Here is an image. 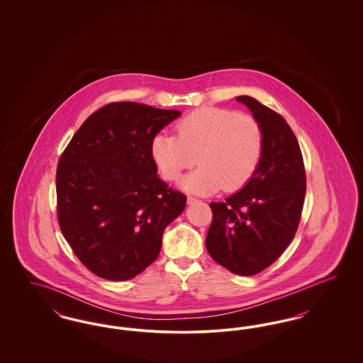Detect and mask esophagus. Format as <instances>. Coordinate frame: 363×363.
I'll list each match as a JSON object with an SVG mask.
<instances>
[{"label": "esophagus", "mask_w": 363, "mask_h": 363, "mask_svg": "<svg viewBox=\"0 0 363 363\" xmlns=\"http://www.w3.org/2000/svg\"><path fill=\"white\" fill-rule=\"evenodd\" d=\"M200 200L199 199H196V197H191V196H188V204L191 206V204H196V203H199Z\"/></svg>", "instance_id": "1"}]
</instances>
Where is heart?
<instances>
[{"instance_id": "heart-1", "label": "heart", "mask_w": 363, "mask_h": 363, "mask_svg": "<svg viewBox=\"0 0 363 363\" xmlns=\"http://www.w3.org/2000/svg\"><path fill=\"white\" fill-rule=\"evenodd\" d=\"M173 135L159 133L151 141V155L167 181H177L197 159L200 167L182 186L193 193L240 190L259 169L264 152L259 122L235 110L200 107L174 125Z\"/></svg>"}]
</instances>
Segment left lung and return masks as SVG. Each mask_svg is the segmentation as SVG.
<instances>
[{
  "mask_svg": "<svg viewBox=\"0 0 363 363\" xmlns=\"http://www.w3.org/2000/svg\"><path fill=\"white\" fill-rule=\"evenodd\" d=\"M264 132V152L255 177L225 201L211 203L206 246L230 272L252 277L275 262L301 222L306 193L303 157L286 120L252 96H238Z\"/></svg>",
  "mask_w": 363,
  "mask_h": 363,
  "instance_id": "8db88e82",
  "label": "left lung"
}]
</instances>
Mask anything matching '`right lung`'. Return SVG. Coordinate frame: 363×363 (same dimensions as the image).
Wrapping results in <instances>:
<instances>
[{
    "mask_svg": "<svg viewBox=\"0 0 363 363\" xmlns=\"http://www.w3.org/2000/svg\"><path fill=\"white\" fill-rule=\"evenodd\" d=\"M179 114L135 102L106 104L60 156L58 225L94 275L138 277L157 259L164 228L182 213L186 196L157 177L151 155L152 138Z\"/></svg>",
    "mask_w": 363,
    "mask_h": 363,
    "instance_id": "obj_1",
    "label": "right lung"
}]
</instances>
